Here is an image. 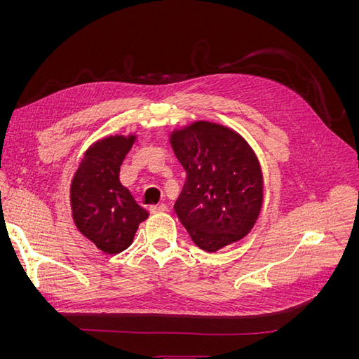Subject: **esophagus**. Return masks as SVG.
Listing matches in <instances>:
<instances>
[{"mask_svg":"<svg viewBox=\"0 0 359 359\" xmlns=\"http://www.w3.org/2000/svg\"><path fill=\"white\" fill-rule=\"evenodd\" d=\"M149 211L153 212V214H157V212H165V211H168V206L165 205V203H158V205H153L149 208Z\"/></svg>","mask_w":359,"mask_h":359,"instance_id":"obj_1","label":"esophagus"}]
</instances>
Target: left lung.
I'll list each match as a JSON object with an SVG mask.
<instances>
[{"label":"left lung","mask_w":359,"mask_h":359,"mask_svg":"<svg viewBox=\"0 0 359 359\" xmlns=\"http://www.w3.org/2000/svg\"><path fill=\"white\" fill-rule=\"evenodd\" d=\"M169 142L187 172L175 211L193 243L214 253L243 240L264 203L253 148L235 130L210 121L175 128Z\"/></svg>","instance_id":"left-lung-1"}]
</instances>
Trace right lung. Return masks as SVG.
Listing matches in <instances>:
<instances>
[{
	"instance_id": "1",
	"label": "right lung",
	"mask_w": 359,
	"mask_h": 359,
	"mask_svg": "<svg viewBox=\"0 0 359 359\" xmlns=\"http://www.w3.org/2000/svg\"><path fill=\"white\" fill-rule=\"evenodd\" d=\"M136 135L106 136L94 142L76 169L70 186L72 217L78 231L107 255L133 243L148 212L119 182V168Z\"/></svg>"
}]
</instances>
